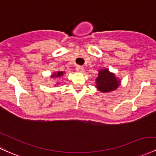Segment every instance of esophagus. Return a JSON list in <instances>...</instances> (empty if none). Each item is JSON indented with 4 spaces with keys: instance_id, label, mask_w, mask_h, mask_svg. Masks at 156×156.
<instances>
[{
    "instance_id": "34e87169",
    "label": "esophagus",
    "mask_w": 156,
    "mask_h": 156,
    "mask_svg": "<svg viewBox=\"0 0 156 156\" xmlns=\"http://www.w3.org/2000/svg\"><path fill=\"white\" fill-rule=\"evenodd\" d=\"M76 70L78 72H79V73H81V72H83V67L82 66H80V65H78V66H76Z\"/></svg>"
}]
</instances>
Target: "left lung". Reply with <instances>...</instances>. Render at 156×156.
<instances>
[{"label": "left lung", "mask_w": 156, "mask_h": 156, "mask_svg": "<svg viewBox=\"0 0 156 156\" xmlns=\"http://www.w3.org/2000/svg\"><path fill=\"white\" fill-rule=\"evenodd\" d=\"M121 81L118 79L114 73L107 69H101L96 78V87L98 90L103 92L113 91L119 87Z\"/></svg>", "instance_id": "obj_1"}]
</instances>
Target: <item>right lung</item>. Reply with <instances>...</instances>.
<instances>
[{"mask_svg": "<svg viewBox=\"0 0 156 156\" xmlns=\"http://www.w3.org/2000/svg\"><path fill=\"white\" fill-rule=\"evenodd\" d=\"M64 75V72H61V71H59V72H57V73H55L54 74H52L51 75V78H59V77H61L62 75Z\"/></svg>", "mask_w": 156, "mask_h": 156, "instance_id": "1", "label": "right lung"}]
</instances>
